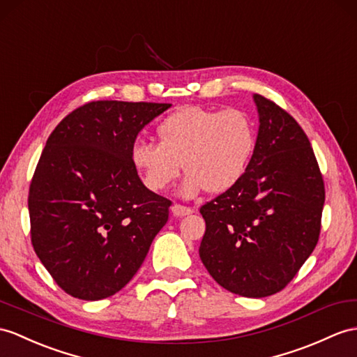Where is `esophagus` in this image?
<instances>
[{"instance_id": "obj_1", "label": "esophagus", "mask_w": 357, "mask_h": 357, "mask_svg": "<svg viewBox=\"0 0 357 357\" xmlns=\"http://www.w3.org/2000/svg\"><path fill=\"white\" fill-rule=\"evenodd\" d=\"M171 212L174 213V216H186V215H190L194 211L190 207H186V206H181V204H174L171 207Z\"/></svg>"}]
</instances>
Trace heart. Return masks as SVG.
Listing matches in <instances>:
<instances>
[{"mask_svg":"<svg viewBox=\"0 0 357 357\" xmlns=\"http://www.w3.org/2000/svg\"><path fill=\"white\" fill-rule=\"evenodd\" d=\"M159 144L139 139L130 160L142 183L153 192L168 189L185 167L180 195L192 198L206 189L224 194L236 186L250 168L256 150V130L247 113L186 106L158 126Z\"/></svg>","mask_w":357,"mask_h":357,"instance_id":"heart-1","label":"heart"}]
</instances>
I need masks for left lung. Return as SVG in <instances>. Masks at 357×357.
Masks as SVG:
<instances>
[{
	"label": "left lung",
	"mask_w": 357,
	"mask_h": 357,
	"mask_svg": "<svg viewBox=\"0 0 357 357\" xmlns=\"http://www.w3.org/2000/svg\"><path fill=\"white\" fill-rule=\"evenodd\" d=\"M256 150L239 183L199 208V257L227 291L262 298L282 291L317 247L324 181L309 139L288 112L259 93Z\"/></svg>",
	"instance_id": "1"
}]
</instances>
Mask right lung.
<instances>
[{
	"label": "right lung",
	"instance_id": "obj_1",
	"mask_svg": "<svg viewBox=\"0 0 357 357\" xmlns=\"http://www.w3.org/2000/svg\"><path fill=\"white\" fill-rule=\"evenodd\" d=\"M171 104L92 101L50 135L31 178V244L54 282L102 300L133 279L168 221L171 202L130 160L137 133Z\"/></svg>",
	"mask_w": 357,
	"mask_h": 357
}]
</instances>
